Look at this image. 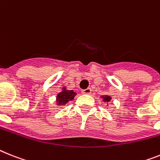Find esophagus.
Wrapping results in <instances>:
<instances>
[{
	"label": "esophagus",
	"instance_id": "34e87169",
	"mask_svg": "<svg viewBox=\"0 0 160 160\" xmlns=\"http://www.w3.org/2000/svg\"><path fill=\"white\" fill-rule=\"evenodd\" d=\"M91 92H92V90H91L90 88H86V89H84V90L82 91V92L84 93V94H90Z\"/></svg>",
	"mask_w": 160,
	"mask_h": 160
}]
</instances>
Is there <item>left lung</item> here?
<instances>
[{
  "label": "left lung",
  "instance_id": "1",
  "mask_svg": "<svg viewBox=\"0 0 160 160\" xmlns=\"http://www.w3.org/2000/svg\"><path fill=\"white\" fill-rule=\"evenodd\" d=\"M100 98L102 99V102L104 103H107V105L106 106H108V103L111 102V100L112 99V98H111V96H109V95H101Z\"/></svg>",
  "mask_w": 160,
  "mask_h": 160
}]
</instances>
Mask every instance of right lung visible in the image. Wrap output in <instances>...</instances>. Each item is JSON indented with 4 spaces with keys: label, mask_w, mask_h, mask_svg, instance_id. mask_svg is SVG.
I'll use <instances>...</instances> for the list:
<instances>
[{
    "label": "right lung",
    "mask_w": 160,
    "mask_h": 160,
    "mask_svg": "<svg viewBox=\"0 0 160 160\" xmlns=\"http://www.w3.org/2000/svg\"><path fill=\"white\" fill-rule=\"evenodd\" d=\"M77 94V92L74 90H69L67 86L62 87V89L56 96V104L58 106H65L70 101H72Z\"/></svg>",
    "instance_id": "right-lung-1"
}]
</instances>
